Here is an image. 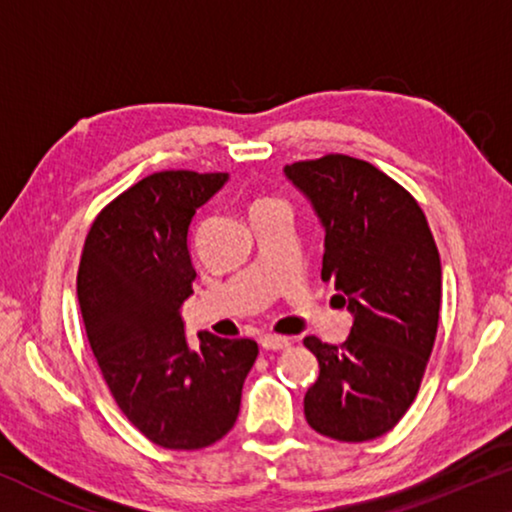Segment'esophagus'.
Masks as SVG:
<instances>
[{"label":"esophagus","mask_w":512,"mask_h":512,"mask_svg":"<svg viewBox=\"0 0 512 512\" xmlns=\"http://www.w3.org/2000/svg\"><path fill=\"white\" fill-rule=\"evenodd\" d=\"M259 345H262L264 350H285V348H290V338L276 336V334H266V336L259 338Z\"/></svg>","instance_id":"34e87169"}]
</instances>
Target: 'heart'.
Returning <instances> with one entry per match:
<instances>
[{"mask_svg": "<svg viewBox=\"0 0 512 512\" xmlns=\"http://www.w3.org/2000/svg\"><path fill=\"white\" fill-rule=\"evenodd\" d=\"M262 204H269V201H262Z\"/></svg>", "mask_w": 512, "mask_h": 512, "instance_id": "b5f03b06", "label": "heart"}]
</instances>
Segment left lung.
Returning <instances> with one entry per match:
<instances>
[{
    "instance_id": "1",
    "label": "left lung",
    "mask_w": 512,
    "mask_h": 512,
    "mask_svg": "<svg viewBox=\"0 0 512 512\" xmlns=\"http://www.w3.org/2000/svg\"><path fill=\"white\" fill-rule=\"evenodd\" d=\"M325 227L322 280L352 313L341 345L306 336L320 376L304 397L306 422L345 443L373 441L420 390L441 308V257L422 208L364 160L325 155L285 167Z\"/></svg>"
}]
</instances>
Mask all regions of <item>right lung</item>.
I'll use <instances>...</instances> for the list:
<instances>
[{"mask_svg":"<svg viewBox=\"0 0 512 512\" xmlns=\"http://www.w3.org/2000/svg\"><path fill=\"white\" fill-rule=\"evenodd\" d=\"M227 174L160 171L115 197L92 222L78 266L85 334L115 403L148 441L199 450L234 427L257 359L250 338H185L183 301L197 278L187 236Z\"/></svg>","mask_w":512,"mask_h":512,"instance_id":"obj_1","label":"right lung"}]
</instances>
